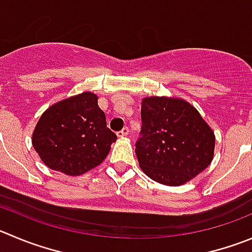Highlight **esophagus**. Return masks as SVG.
I'll return each instance as SVG.
<instances>
[{
	"label": "esophagus",
	"mask_w": 252,
	"mask_h": 252,
	"mask_svg": "<svg viewBox=\"0 0 252 252\" xmlns=\"http://www.w3.org/2000/svg\"><path fill=\"white\" fill-rule=\"evenodd\" d=\"M128 127L127 126H125L124 128H122V130H120V131H117V136H119V137H125V136H127L128 135Z\"/></svg>",
	"instance_id": "obj_1"
}]
</instances>
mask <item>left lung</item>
<instances>
[{
  "instance_id": "1",
  "label": "left lung",
  "mask_w": 252,
  "mask_h": 252,
  "mask_svg": "<svg viewBox=\"0 0 252 252\" xmlns=\"http://www.w3.org/2000/svg\"><path fill=\"white\" fill-rule=\"evenodd\" d=\"M141 120L135 151L141 169L151 179L182 186L210 164L214 132L189 102L176 97H146Z\"/></svg>"
}]
</instances>
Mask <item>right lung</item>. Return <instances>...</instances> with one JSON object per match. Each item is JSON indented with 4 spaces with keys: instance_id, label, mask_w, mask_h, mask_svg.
<instances>
[{
    "instance_id": "right-lung-1",
    "label": "right lung",
    "mask_w": 252,
    "mask_h": 252,
    "mask_svg": "<svg viewBox=\"0 0 252 252\" xmlns=\"http://www.w3.org/2000/svg\"><path fill=\"white\" fill-rule=\"evenodd\" d=\"M116 138L106 126L97 96L85 92L62 100L43 112L32 143L50 169L79 176L99 166Z\"/></svg>"
}]
</instances>
